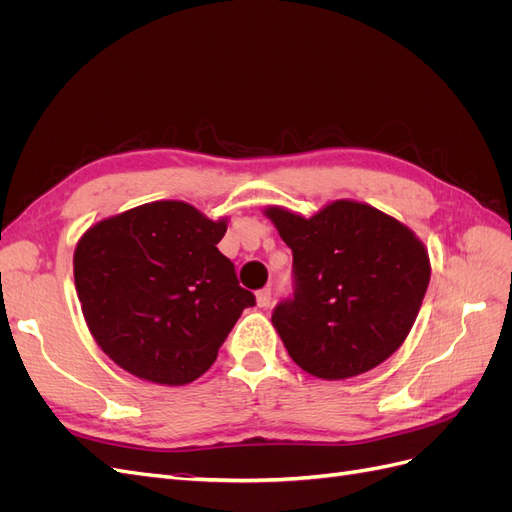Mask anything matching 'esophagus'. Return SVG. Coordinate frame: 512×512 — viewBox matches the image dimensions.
Returning a JSON list of instances; mask_svg holds the SVG:
<instances>
[{
  "label": "esophagus",
  "instance_id": "obj_1",
  "mask_svg": "<svg viewBox=\"0 0 512 512\" xmlns=\"http://www.w3.org/2000/svg\"><path fill=\"white\" fill-rule=\"evenodd\" d=\"M256 303L258 307H269L271 303V288H262L256 292Z\"/></svg>",
  "mask_w": 512,
  "mask_h": 512
}]
</instances>
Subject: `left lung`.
I'll list each match as a JSON object with an SVG mask.
<instances>
[{"mask_svg":"<svg viewBox=\"0 0 512 512\" xmlns=\"http://www.w3.org/2000/svg\"><path fill=\"white\" fill-rule=\"evenodd\" d=\"M292 250V297L271 322L307 374H365L404 344L429 286V256L414 232L374 207L335 200L314 218L267 209Z\"/></svg>","mask_w":512,"mask_h":512,"instance_id":"left-lung-1","label":"left lung"}]
</instances>
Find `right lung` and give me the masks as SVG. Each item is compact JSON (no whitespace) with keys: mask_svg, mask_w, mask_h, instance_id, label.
Here are the masks:
<instances>
[{"mask_svg":"<svg viewBox=\"0 0 512 512\" xmlns=\"http://www.w3.org/2000/svg\"><path fill=\"white\" fill-rule=\"evenodd\" d=\"M226 220L158 200L91 226L74 250V284L98 346L132 376L181 386L200 378L245 307L218 250Z\"/></svg>","mask_w":512,"mask_h":512,"instance_id":"add662e5","label":"right lung"}]
</instances>
